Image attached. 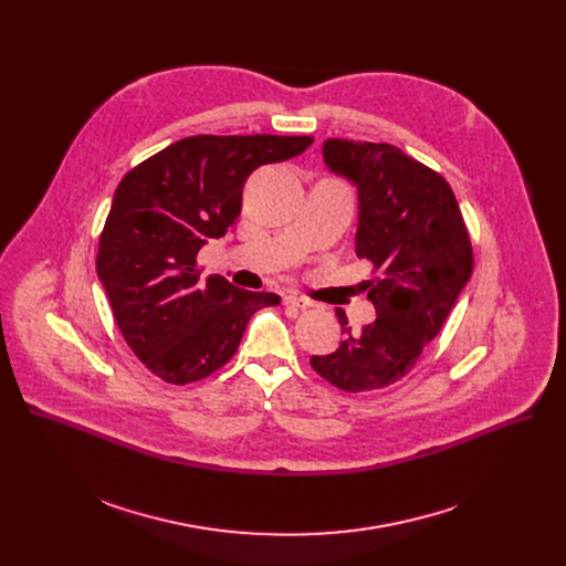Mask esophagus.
<instances>
[{"mask_svg":"<svg viewBox=\"0 0 566 566\" xmlns=\"http://www.w3.org/2000/svg\"><path fill=\"white\" fill-rule=\"evenodd\" d=\"M284 304L286 306H295V308H308L313 306V302L308 297H302V295H286L284 297Z\"/></svg>","mask_w":566,"mask_h":566,"instance_id":"esophagus-1","label":"esophagus"}]
</instances>
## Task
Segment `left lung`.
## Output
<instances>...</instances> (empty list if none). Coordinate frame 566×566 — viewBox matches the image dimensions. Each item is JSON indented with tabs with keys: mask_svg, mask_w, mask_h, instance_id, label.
<instances>
[{
	"mask_svg": "<svg viewBox=\"0 0 566 566\" xmlns=\"http://www.w3.org/2000/svg\"><path fill=\"white\" fill-rule=\"evenodd\" d=\"M322 154L358 186L356 255L376 275V319L354 334L338 308L345 338L311 367L343 391H371L410 374L437 338L470 280L472 244L450 184L396 145L329 138Z\"/></svg>",
	"mask_w": 566,
	"mask_h": 566,
	"instance_id": "1",
	"label": "left lung"
}]
</instances>
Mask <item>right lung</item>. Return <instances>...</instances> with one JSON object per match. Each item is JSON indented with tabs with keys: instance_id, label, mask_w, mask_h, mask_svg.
Instances as JSON below:
<instances>
[{
	"instance_id": "add662e5",
	"label": "right lung",
	"mask_w": 566,
	"mask_h": 566,
	"mask_svg": "<svg viewBox=\"0 0 566 566\" xmlns=\"http://www.w3.org/2000/svg\"><path fill=\"white\" fill-rule=\"evenodd\" d=\"M313 136L181 138L132 168L116 188L96 269L116 325L160 380L188 385L221 369L249 319L280 304L275 293L201 277L199 249L241 212V188L266 164L302 154Z\"/></svg>"
}]
</instances>
